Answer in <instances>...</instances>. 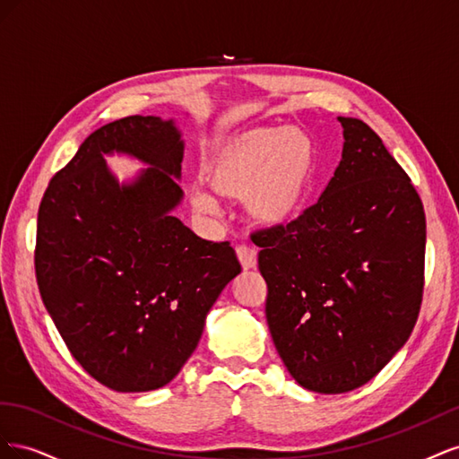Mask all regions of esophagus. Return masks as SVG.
Wrapping results in <instances>:
<instances>
[{
	"instance_id": "esophagus-1",
	"label": "esophagus",
	"mask_w": 459,
	"mask_h": 459,
	"mask_svg": "<svg viewBox=\"0 0 459 459\" xmlns=\"http://www.w3.org/2000/svg\"><path fill=\"white\" fill-rule=\"evenodd\" d=\"M238 258L243 270H251L256 266V251L251 247H245V245L238 247Z\"/></svg>"
}]
</instances>
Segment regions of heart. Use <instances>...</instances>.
<instances>
[{
    "mask_svg": "<svg viewBox=\"0 0 459 459\" xmlns=\"http://www.w3.org/2000/svg\"><path fill=\"white\" fill-rule=\"evenodd\" d=\"M316 147L300 128H251L221 142L203 166L212 195L243 199V212L264 230L285 228L307 211L316 182ZM191 206L216 214L218 204L195 189Z\"/></svg>",
    "mask_w": 459,
    "mask_h": 459,
    "instance_id": "b5f03b06",
    "label": "heart"
}]
</instances>
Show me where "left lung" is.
Returning a JSON list of instances; mask_svg holds the SVG:
<instances>
[{"label": "left lung", "instance_id": "1", "mask_svg": "<svg viewBox=\"0 0 459 459\" xmlns=\"http://www.w3.org/2000/svg\"><path fill=\"white\" fill-rule=\"evenodd\" d=\"M337 120L342 155L322 197L289 226L255 235L275 351L319 394L354 391L391 362L423 295L418 191L366 122Z\"/></svg>", "mask_w": 459, "mask_h": 459}]
</instances>
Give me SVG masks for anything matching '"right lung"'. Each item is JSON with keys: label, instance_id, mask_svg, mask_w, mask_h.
Returning a JSON list of instances; mask_svg holds the SVG:
<instances>
[{"label": "right lung", "instance_id": "right-lung-1", "mask_svg": "<svg viewBox=\"0 0 459 459\" xmlns=\"http://www.w3.org/2000/svg\"><path fill=\"white\" fill-rule=\"evenodd\" d=\"M186 142L176 118L126 117L86 137L38 211L36 280L76 362L118 393L169 385L241 273L228 241L174 216ZM144 164L119 182L108 156Z\"/></svg>", "mask_w": 459, "mask_h": 459}]
</instances>
